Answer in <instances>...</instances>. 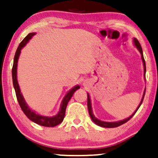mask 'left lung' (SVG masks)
I'll use <instances>...</instances> for the list:
<instances>
[{"mask_svg": "<svg viewBox=\"0 0 158 158\" xmlns=\"http://www.w3.org/2000/svg\"><path fill=\"white\" fill-rule=\"evenodd\" d=\"M134 42H135V46L137 47V50H139V52H140V54H141V57H142V60H143V65H144V77H145V79H146V61H145L144 58H143L142 48H141V45H140V44H139L138 40H137V39H134ZM145 93H146V89H145V90H144V94H143L142 100H141V102H140V103H139V105L138 106V107H137V109H136L135 111L134 112V114H132V115L131 116V117H128V118L126 119H123V120L118 121V122H111V123L104 122V121H101V120H99V119H98L97 118H96V117H94V114H93V111H92L91 103H90V99L89 94H88V112H89V115H90V118H91L92 120H93L94 122L96 123V124L98 125V126H101V127H104V128H115V127H118L119 126H121V125L124 124V123H126V122H128V121L129 120V119H131L134 115H135L136 112H137V110L139 109V106H141V104H142V102H143V98H144Z\"/></svg>", "mask_w": 158, "mask_h": 158, "instance_id": "8db88e82", "label": "left lung"}]
</instances>
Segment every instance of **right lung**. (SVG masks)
Masks as SVG:
<instances>
[{"mask_svg": "<svg viewBox=\"0 0 158 158\" xmlns=\"http://www.w3.org/2000/svg\"><path fill=\"white\" fill-rule=\"evenodd\" d=\"M35 32H31V33L28 34L26 37L23 39V40L20 43L19 48H18L17 50H16L15 57H14V62H13V66H12V82H13V86L15 90V94L16 97H17L18 102L19 103V106L21 107V110H23V112L24 113L25 115L28 117L30 120H32V122L37 123V124L40 125V126H45V127H54L58 126L59 124L62 122L63 119H64V115H65V110H66L67 106H68V103L70 99H71L72 96L74 94V92L76 90L79 89L80 87L79 85H77L76 87H74L73 89H71L68 94L65 95V97L63 99L62 102H61V108L59 112L56 114L54 117H44V116H41L39 114H37L35 112H34L33 110H32L29 108L28 106L27 105L26 102H25L24 99H23L22 94L21 93V90H20L19 83H18V79H17V65H18V60H19V58L21 53V50L23 47L26 45V44L28 42V41L31 38L35 35Z\"/></svg>", "mask_w": 158, "mask_h": 158, "instance_id": "1", "label": "right lung"}]
</instances>
